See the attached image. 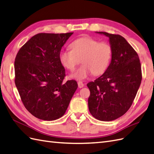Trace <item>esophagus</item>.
Wrapping results in <instances>:
<instances>
[{"mask_svg":"<svg viewBox=\"0 0 154 154\" xmlns=\"http://www.w3.org/2000/svg\"><path fill=\"white\" fill-rule=\"evenodd\" d=\"M78 86H79V88H82L84 86V84H83V82H82V81H79L78 82Z\"/></svg>","mask_w":154,"mask_h":154,"instance_id":"esophagus-1","label":"esophagus"}]
</instances>
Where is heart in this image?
Returning <instances> with one entry per match:
<instances>
[{
  "label": "heart",
  "mask_w": 154,
  "mask_h": 154,
  "mask_svg": "<svg viewBox=\"0 0 154 154\" xmlns=\"http://www.w3.org/2000/svg\"><path fill=\"white\" fill-rule=\"evenodd\" d=\"M72 50H62L59 60L66 69L73 71L79 64L82 65L70 77L76 79H85L90 75L103 74L110 65L112 57V49L107 42H100L90 37L75 39L69 45Z\"/></svg>",
  "instance_id": "b5f03b06"
}]
</instances>
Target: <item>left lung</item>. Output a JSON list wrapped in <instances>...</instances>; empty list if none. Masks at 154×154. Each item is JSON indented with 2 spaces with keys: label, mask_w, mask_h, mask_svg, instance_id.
I'll list each match as a JSON object with an SVG mask.
<instances>
[{
  "label": "left lung",
  "mask_w": 154,
  "mask_h": 154,
  "mask_svg": "<svg viewBox=\"0 0 154 154\" xmlns=\"http://www.w3.org/2000/svg\"><path fill=\"white\" fill-rule=\"evenodd\" d=\"M96 32L109 38L112 57L105 73L87 84L88 109L96 119L109 122L124 115L131 106L141 83V66L137 52L124 37Z\"/></svg>",
  "instance_id": "1"
}]
</instances>
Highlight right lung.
Listing matches in <instances>:
<instances>
[{"mask_svg":"<svg viewBox=\"0 0 154 154\" xmlns=\"http://www.w3.org/2000/svg\"><path fill=\"white\" fill-rule=\"evenodd\" d=\"M73 34H38L15 57V86L27 111L39 119L51 121L62 117L78 87L75 81L63 82L65 69L58 57Z\"/></svg>","mask_w":154,"mask_h":154,"instance_id":"obj_1","label":"right lung"}]
</instances>
